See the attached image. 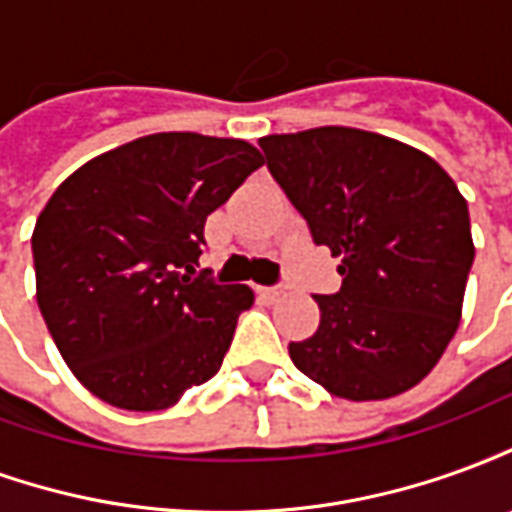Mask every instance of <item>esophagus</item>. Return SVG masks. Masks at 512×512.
Returning <instances> with one entry per match:
<instances>
[{"mask_svg": "<svg viewBox=\"0 0 512 512\" xmlns=\"http://www.w3.org/2000/svg\"><path fill=\"white\" fill-rule=\"evenodd\" d=\"M282 293H285V290H282V285H271V288H260V296H263V299H268V301L279 299Z\"/></svg>", "mask_w": 512, "mask_h": 512, "instance_id": "1", "label": "esophagus"}]
</instances>
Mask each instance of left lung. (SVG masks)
I'll use <instances>...</instances> for the list:
<instances>
[{
  "label": "left lung",
  "instance_id": "1",
  "mask_svg": "<svg viewBox=\"0 0 512 512\" xmlns=\"http://www.w3.org/2000/svg\"><path fill=\"white\" fill-rule=\"evenodd\" d=\"M266 167L340 257L343 285L315 296L318 332L290 343L304 376L345 400H384L428 376L461 321L474 263L469 208L425 153L359 128L260 139Z\"/></svg>",
  "mask_w": 512,
  "mask_h": 512
}]
</instances>
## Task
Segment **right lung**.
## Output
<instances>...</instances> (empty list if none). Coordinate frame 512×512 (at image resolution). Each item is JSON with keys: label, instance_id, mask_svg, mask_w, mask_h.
Segmentation results:
<instances>
[{"label": "right lung", "instance_id": "add662e5", "mask_svg": "<svg viewBox=\"0 0 512 512\" xmlns=\"http://www.w3.org/2000/svg\"><path fill=\"white\" fill-rule=\"evenodd\" d=\"M257 167L244 139L169 131L87 161L51 194L32 233L38 307L95 397L158 411L219 373L255 296L197 268L205 219Z\"/></svg>", "mask_w": 512, "mask_h": 512}]
</instances>
